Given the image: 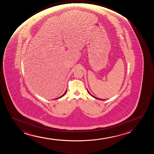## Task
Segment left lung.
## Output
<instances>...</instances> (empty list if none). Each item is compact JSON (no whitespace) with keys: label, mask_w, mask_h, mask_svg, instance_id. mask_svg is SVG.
<instances>
[{"label":"left lung","mask_w":154,"mask_h":154,"mask_svg":"<svg viewBox=\"0 0 154 154\" xmlns=\"http://www.w3.org/2000/svg\"><path fill=\"white\" fill-rule=\"evenodd\" d=\"M87 91H88V92L89 94H90V96H92V97H94V98H95V99H99V100H103V99H99V98H97V97H94V96H92V94H90V92H89L88 90H87Z\"/></svg>","instance_id":"obj_1"}]
</instances>
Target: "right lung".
<instances>
[{
  "label": "right lung",
  "instance_id": "obj_1",
  "mask_svg": "<svg viewBox=\"0 0 154 154\" xmlns=\"http://www.w3.org/2000/svg\"><path fill=\"white\" fill-rule=\"evenodd\" d=\"M66 91H67V90H66V91L65 92V93H64V94H63V95H62V96H61V97H58V98H56V99H54V100H56V99H60V97H63V96H64V95L65 94L66 92Z\"/></svg>",
  "mask_w": 154,
  "mask_h": 154
}]
</instances>
